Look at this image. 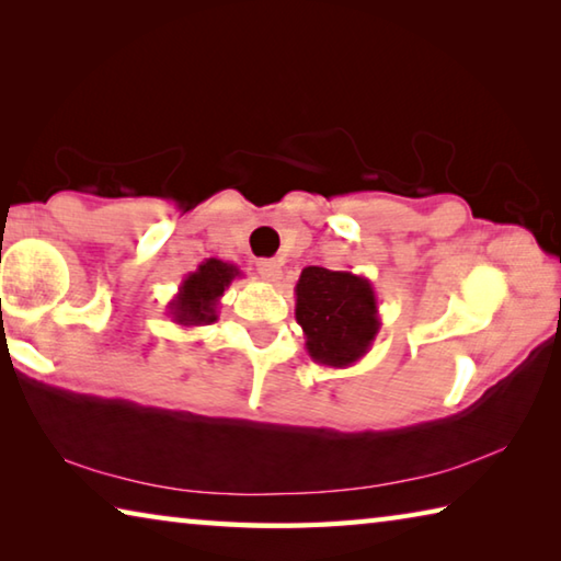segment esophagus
Masks as SVG:
<instances>
[{
	"mask_svg": "<svg viewBox=\"0 0 561 561\" xmlns=\"http://www.w3.org/2000/svg\"><path fill=\"white\" fill-rule=\"evenodd\" d=\"M282 272V264L277 260H260L257 262V274L264 282H277Z\"/></svg>",
	"mask_w": 561,
	"mask_h": 561,
	"instance_id": "obj_1",
	"label": "esophagus"
}]
</instances>
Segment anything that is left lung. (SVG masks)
I'll return each mask as SVG.
<instances>
[{
    "label": "left lung",
    "instance_id": "obj_1",
    "mask_svg": "<svg viewBox=\"0 0 561 561\" xmlns=\"http://www.w3.org/2000/svg\"><path fill=\"white\" fill-rule=\"evenodd\" d=\"M294 294L297 324L319 366L346 368L368 354L381 331L371 282L354 272L304 267Z\"/></svg>",
    "mask_w": 561,
    "mask_h": 561
}]
</instances>
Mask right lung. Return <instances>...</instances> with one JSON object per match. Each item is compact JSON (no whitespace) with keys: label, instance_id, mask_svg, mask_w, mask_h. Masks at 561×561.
<instances>
[{"label":"right lung","instance_id":"right-lung-1","mask_svg":"<svg viewBox=\"0 0 561 561\" xmlns=\"http://www.w3.org/2000/svg\"><path fill=\"white\" fill-rule=\"evenodd\" d=\"M237 277H242V272L232 262L217 257L201 262L195 272L185 274L178 294L168 301V317L183 329L213 324L217 321V307H220L225 289Z\"/></svg>","mask_w":561,"mask_h":561}]
</instances>
